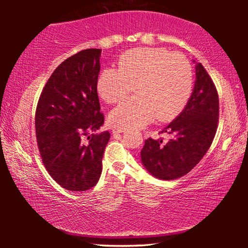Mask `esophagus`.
I'll return each instance as SVG.
<instances>
[{
	"label": "esophagus",
	"mask_w": 248,
	"mask_h": 248,
	"mask_svg": "<svg viewBox=\"0 0 248 248\" xmlns=\"http://www.w3.org/2000/svg\"><path fill=\"white\" fill-rule=\"evenodd\" d=\"M127 131L125 129H123V128H115L114 130H112V133H124Z\"/></svg>",
	"instance_id": "1"
}]
</instances>
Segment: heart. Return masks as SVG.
Listing matches in <instances>:
<instances>
[{"label":"heart","mask_w":248,"mask_h":248,"mask_svg":"<svg viewBox=\"0 0 248 248\" xmlns=\"http://www.w3.org/2000/svg\"><path fill=\"white\" fill-rule=\"evenodd\" d=\"M118 69L99 72L96 90L108 104L124 99L134 85L136 97L124 100L109 114L118 128L137 129L155 118L169 121L186 106L192 91V72L186 59L162 48H137L119 57Z\"/></svg>","instance_id":"1"}]
</instances>
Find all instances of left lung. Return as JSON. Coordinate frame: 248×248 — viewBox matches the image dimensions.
<instances>
[{
  "label": "left lung",
  "mask_w": 248,
  "mask_h": 248,
  "mask_svg": "<svg viewBox=\"0 0 248 248\" xmlns=\"http://www.w3.org/2000/svg\"><path fill=\"white\" fill-rule=\"evenodd\" d=\"M196 62V61H194ZM219 120V96L211 78L201 63H196V81L183 111L163 129L173 138L145 140L141 162L158 179L183 177L198 164L215 139Z\"/></svg>",
  "instance_id": "1"
}]
</instances>
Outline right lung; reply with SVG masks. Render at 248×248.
Here are the masks:
<instances>
[{
	"instance_id": "right-lung-1",
	"label": "right lung",
	"mask_w": 248,
	"mask_h": 248,
	"mask_svg": "<svg viewBox=\"0 0 248 248\" xmlns=\"http://www.w3.org/2000/svg\"><path fill=\"white\" fill-rule=\"evenodd\" d=\"M102 49H86L66 59L48 79L36 109L37 144L46 170L71 191L94 187L110 138L95 133L104 124L96 81ZM87 136V142L82 138Z\"/></svg>"
}]
</instances>
